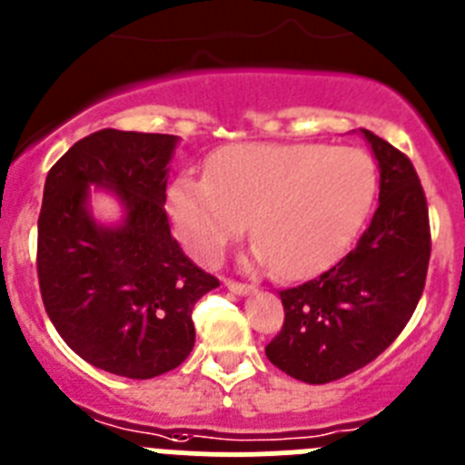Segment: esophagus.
I'll return each instance as SVG.
<instances>
[{"instance_id":"1","label":"esophagus","mask_w":465,"mask_h":465,"mask_svg":"<svg viewBox=\"0 0 465 465\" xmlns=\"http://www.w3.org/2000/svg\"><path fill=\"white\" fill-rule=\"evenodd\" d=\"M227 290L229 292H233V294H238V296H245V294H252L254 292V287L252 284H242V282H236V280H227Z\"/></svg>"}]
</instances>
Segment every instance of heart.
<instances>
[{"label": "heart", "mask_w": 465, "mask_h": 465, "mask_svg": "<svg viewBox=\"0 0 465 465\" xmlns=\"http://www.w3.org/2000/svg\"><path fill=\"white\" fill-rule=\"evenodd\" d=\"M373 194L375 171L361 150L236 143L213 154L206 175L175 178L166 206L196 262H220L250 220L254 262L303 278L341 257Z\"/></svg>", "instance_id": "obj_1"}]
</instances>
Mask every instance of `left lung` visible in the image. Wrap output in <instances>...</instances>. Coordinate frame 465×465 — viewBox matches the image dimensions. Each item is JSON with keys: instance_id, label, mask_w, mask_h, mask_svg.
<instances>
[{"instance_id": "left-lung-1", "label": "left lung", "mask_w": 465, "mask_h": 465, "mask_svg": "<svg viewBox=\"0 0 465 465\" xmlns=\"http://www.w3.org/2000/svg\"><path fill=\"white\" fill-rule=\"evenodd\" d=\"M380 169V202L366 232L331 269L280 292L284 324L266 345L282 373L326 384L382 354L421 299L430 257L420 175L401 150L361 129Z\"/></svg>"}]
</instances>
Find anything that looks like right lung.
I'll return each instance as SVG.
<instances>
[{
    "label": "right lung",
    "instance_id": "obj_1",
    "mask_svg": "<svg viewBox=\"0 0 465 465\" xmlns=\"http://www.w3.org/2000/svg\"><path fill=\"white\" fill-rule=\"evenodd\" d=\"M171 134L102 129L48 171L39 215L41 299L66 345L92 366L132 380L169 373L194 347V303L220 287L171 236ZM125 208L115 228L89 213V185Z\"/></svg>",
    "mask_w": 465,
    "mask_h": 465
}]
</instances>
